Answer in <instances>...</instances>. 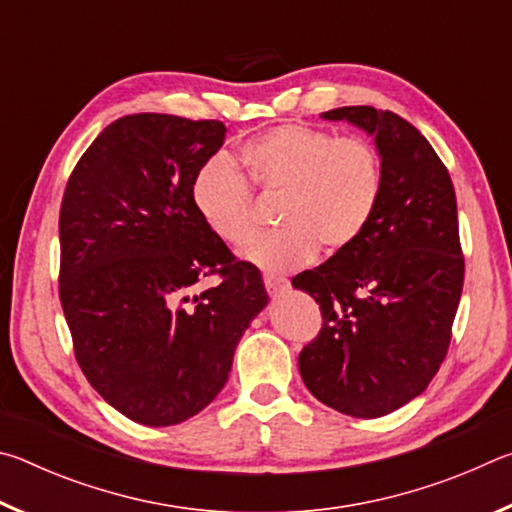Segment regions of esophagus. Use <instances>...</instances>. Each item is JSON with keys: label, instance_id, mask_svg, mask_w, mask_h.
Segmentation results:
<instances>
[{"label": "esophagus", "instance_id": "1", "mask_svg": "<svg viewBox=\"0 0 512 512\" xmlns=\"http://www.w3.org/2000/svg\"><path fill=\"white\" fill-rule=\"evenodd\" d=\"M264 287L268 291V296L277 298V296H282V293L289 289V282L287 280H280V277H273V275H264Z\"/></svg>", "mask_w": 512, "mask_h": 512}]
</instances>
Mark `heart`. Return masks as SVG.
<instances>
[{"instance_id":"obj_1","label":"heart","mask_w":512,"mask_h":512,"mask_svg":"<svg viewBox=\"0 0 512 512\" xmlns=\"http://www.w3.org/2000/svg\"><path fill=\"white\" fill-rule=\"evenodd\" d=\"M250 183L280 196V232L241 250L246 262L282 273L318 255L343 253L368 228L381 196V160L361 137H336L320 128L284 124L241 149ZM192 198L198 216L216 239L241 246L253 237V194L244 173L225 158L198 169Z\"/></svg>"}]
</instances>
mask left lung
I'll return each instance as SVG.
<instances>
[{
	"mask_svg": "<svg viewBox=\"0 0 512 512\" xmlns=\"http://www.w3.org/2000/svg\"><path fill=\"white\" fill-rule=\"evenodd\" d=\"M320 117L375 140L381 196L350 248L293 277L323 311L298 368L316 400L379 418L424 393L447 354L465 273L456 194L433 146L395 112L345 106Z\"/></svg>",
	"mask_w": 512,
	"mask_h": 512,
	"instance_id": "left-lung-1",
	"label": "left lung"
}]
</instances>
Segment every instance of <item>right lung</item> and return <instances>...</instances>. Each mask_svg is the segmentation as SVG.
I'll use <instances>...</instances> for the list:
<instances>
[{
	"label": "right lung",
	"mask_w": 512,
	"mask_h": 512,
	"mask_svg": "<svg viewBox=\"0 0 512 512\" xmlns=\"http://www.w3.org/2000/svg\"><path fill=\"white\" fill-rule=\"evenodd\" d=\"M221 121L140 112L112 121L76 164L60 207V302L83 375L112 409L149 427L203 411L268 305L198 216L192 185L221 149ZM214 270L219 288L188 298Z\"/></svg>",
	"instance_id": "right-lung-1"
}]
</instances>
